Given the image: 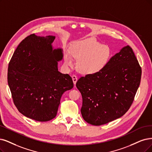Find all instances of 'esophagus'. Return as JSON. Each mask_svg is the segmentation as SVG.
Listing matches in <instances>:
<instances>
[{
    "label": "esophagus",
    "mask_w": 152,
    "mask_h": 152,
    "mask_svg": "<svg viewBox=\"0 0 152 152\" xmlns=\"http://www.w3.org/2000/svg\"><path fill=\"white\" fill-rule=\"evenodd\" d=\"M72 81H73V83H74V85H76V83L77 81V77L75 75H72Z\"/></svg>",
    "instance_id": "obj_1"
}]
</instances>
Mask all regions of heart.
I'll return each instance as SVG.
<instances>
[{"label":"heart","instance_id":"heart-1","mask_svg":"<svg viewBox=\"0 0 152 152\" xmlns=\"http://www.w3.org/2000/svg\"><path fill=\"white\" fill-rule=\"evenodd\" d=\"M112 57L108 45H103L94 37H88L73 43L69 51L64 54L67 66L74 65L73 58L77 60V68L84 75H94L102 71Z\"/></svg>","mask_w":152,"mask_h":152}]
</instances>
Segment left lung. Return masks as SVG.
Wrapping results in <instances>:
<instances>
[{
	"instance_id": "8db88e82",
	"label": "left lung",
	"mask_w": 152,
	"mask_h": 152,
	"mask_svg": "<svg viewBox=\"0 0 152 152\" xmlns=\"http://www.w3.org/2000/svg\"><path fill=\"white\" fill-rule=\"evenodd\" d=\"M141 76L136 56L126 46L111 57L102 71L80 77L76 85L82 95L83 119L99 126L124 115L133 102Z\"/></svg>"
}]
</instances>
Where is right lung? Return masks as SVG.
Segmentation results:
<instances>
[{"label":"right lung","instance_id":"obj_1","mask_svg":"<svg viewBox=\"0 0 152 152\" xmlns=\"http://www.w3.org/2000/svg\"><path fill=\"white\" fill-rule=\"evenodd\" d=\"M56 37L33 34L19 44L9 64L7 81L14 104L25 116L48 121L57 115L63 94L74 85L58 71L63 49H53Z\"/></svg>","mask_w":152,"mask_h":152}]
</instances>
